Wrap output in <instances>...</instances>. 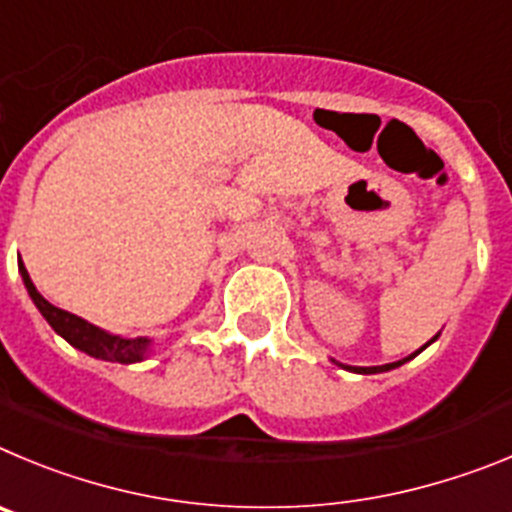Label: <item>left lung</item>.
<instances>
[{
	"label": "left lung",
	"instance_id": "left-lung-1",
	"mask_svg": "<svg viewBox=\"0 0 512 512\" xmlns=\"http://www.w3.org/2000/svg\"><path fill=\"white\" fill-rule=\"evenodd\" d=\"M418 352H421V349H418ZM416 354H411V357H416ZM411 357L400 359V362H390V365H382V367H349V370H352V372H362V375H375V372H388V370H393V367H400V365H403V362H408V359H411Z\"/></svg>",
	"mask_w": 512,
	"mask_h": 512
}]
</instances>
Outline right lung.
<instances>
[{"label":"right lung","instance_id":"add662e5","mask_svg":"<svg viewBox=\"0 0 512 512\" xmlns=\"http://www.w3.org/2000/svg\"><path fill=\"white\" fill-rule=\"evenodd\" d=\"M20 273L27 285V293H30V298L35 301V306L40 308L45 321H48V324L53 326V329L58 331L68 344H73V347L81 349V352L91 354V357L107 359V362H119V365H132V362H140V359L145 357L147 347H150L147 339H142V336H137V339H122V336L107 334V331L96 329V326L89 324V321L78 319L76 313L55 308L53 303L45 301V298L38 293V288L32 285L30 275H27L22 262H20Z\"/></svg>","mask_w":512,"mask_h":512}]
</instances>
